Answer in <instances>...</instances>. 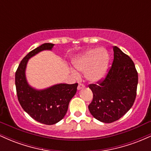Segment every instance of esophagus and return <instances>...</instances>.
<instances>
[{
    "mask_svg": "<svg viewBox=\"0 0 151 151\" xmlns=\"http://www.w3.org/2000/svg\"><path fill=\"white\" fill-rule=\"evenodd\" d=\"M84 86H84V84H81V83H80V84H79V85H78V86H77V89L80 90L81 89H83V88H84Z\"/></svg>",
    "mask_w": 151,
    "mask_h": 151,
    "instance_id": "1",
    "label": "esophagus"
}]
</instances>
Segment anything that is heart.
Here are the masks:
<instances>
[{
    "label": "heart",
    "mask_w": 151,
    "mask_h": 151,
    "mask_svg": "<svg viewBox=\"0 0 151 151\" xmlns=\"http://www.w3.org/2000/svg\"><path fill=\"white\" fill-rule=\"evenodd\" d=\"M109 55L104 49L93 48L86 50L73 61L76 70L85 72V77L90 82L96 83L104 77L108 69ZM74 74L76 72H73Z\"/></svg>",
    "instance_id": "1"
}]
</instances>
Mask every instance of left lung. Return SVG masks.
Here are the masks:
<instances>
[{
    "mask_svg": "<svg viewBox=\"0 0 151 151\" xmlns=\"http://www.w3.org/2000/svg\"><path fill=\"white\" fill-rule=\"evenodd\" d=\"M106 77L98 84H89L93 99L88 108L91 115L104 123L119 120L132 107L136 96L138 72L131 58L116 46Z\"/></svg>",
    "mask_w": 151,
    "mask_h": 151,
    "instance_id": "1",
    "label": "left lung"
}]
</instances>
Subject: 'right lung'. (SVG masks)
<instances>
[{
    "label": "right lung",
    "mask_w": 151,
    "mask_h": 151,
    "mask_svg": "<svg viewBox=\"0 0 151 151\" xmlns=\"http://www.w3.org/2000/svg\"><path fill=\"white\" fill-rule=\"evenodd\" d=\"M55 45L44 43L30 52L20 62L15 72V86L19 103L24 111L41 124L52 125L65 117L70 100L77 92L78 84H58L38 90L29 85L25 70L29 59Z\"/></svg>",
    "instance_id": "1"
}]
</instances>
